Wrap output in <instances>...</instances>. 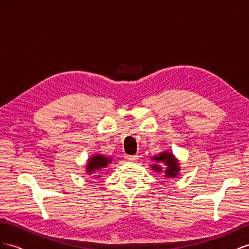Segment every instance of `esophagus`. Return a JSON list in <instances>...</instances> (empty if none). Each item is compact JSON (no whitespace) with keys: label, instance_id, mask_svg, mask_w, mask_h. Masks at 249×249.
Instances as JSON below:
<instances>
[{"label":"esophagus","instance_id":"1","mask_svg":"<svg viewBox=\"0 0 249 249\" xmlns=\"http://www.w3.org/2000/svg\"><path fill=\"white\" fill-rule=\"evenodd\" d=\"M138 157H139V156H137V155H133V156L126 155V156H125V159H126V160H128V161H136L137 159H138Z\"/></svg>","mask_w":249,"mask_h":249}]
</instances>
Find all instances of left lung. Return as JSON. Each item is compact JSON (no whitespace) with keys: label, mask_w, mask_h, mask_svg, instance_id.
Listing matches in <instances>:
<instances>
[{"label":"left lung","mask_w":249,"mask_h":249,"mask_svg":"<svg viewBox=\"0 0 249 249\" xmlns=\"http://www.w3.org/2000/svg\"><path fill=\"white\" fill-rule=\"evenodd\" d=\"M152 160H155L156 162H162L165 164V166H166V169L162 170L163 167L159 166V165H152V169H155L157 171H164L165 176L168 177V178H174L178 175V171H179V162H178L175 157L170 154V152H163V154L159 155L158 157H154L152 158Z\"/></svg>","instance_id":"obj_1"}]
</instances>
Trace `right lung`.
<instances>
[{
	"mask_svg": "<svg viewBox=\"0 0 249 249\" xmlns=\"http://www.w3.org/2000/svg\"><path fill=\"white\" fill-rule=\"evenodd\" d=\"M110 162V159H107L104 156H94L91 159H89L87 164V171L89 174H94L95 171H99L101 168L106 167L107 164Z\"/></svg>",
	"mask_w": 249,
	"mask_h": 249,
	"instance_id": "right-lung-1",
	"label": "right lung"
}]
</instances>
